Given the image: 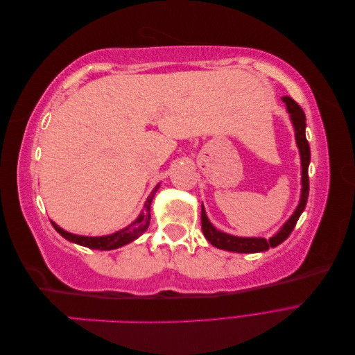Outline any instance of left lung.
<instances>
[{"label": "left lung", "mask_w": 355, "mask_h": 355, "mask_svg": "<svg viewBox=\"0 0 355 355\" xmlns=\"http://www.w3.org/2000/svg\"><path fill=\"white\" fill-rule=\"evenodd\" d=\"M283 102L287 106V112L290 114V120H292L293 128H295V137H296V145L299 148V154H300V166H302V191H300V200L296 210L293 211L292 216L288 218V220L283 225L282 230L278 231L275 235L270 240L261 239V237H235V235L222 232L216 230L209 220L206 210H204V206L201 204V230L204 237L207 239V241L218 247V249L222 250H228V252H235V253H257V252H265L271 247H277L278 244H282L290 232L293 231L295 225L299 219L300 214L305 210L306 201H308V192H309V179H308V166H309V159H311V153H309V144L306 141L305 136V128H306V118L302 111V108L288 96H284Z\"/></svg>", "instance_id": "8db88e82"}]
</instances>
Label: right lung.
I'll return each mask as SVG.
<instances>
[{"label": "right lung", "mask_w": 355, "mask_h": 355, "mask_svg": "<svg viewBox=\"0 0 355 355\" xmlns=\"http://www.w3.org/2000/svg\"><path fill=\"white\" fill-rule=\"evenodd\" d=\"M158 188H159V184L153 189L151 194H149V197L146 198V201L144 204V210H142L141 214H139L137 219L133 223L128 225V227H125L124 230L116 231L114 234L103 235V237H85V235L71 234L65 230H62L59 225H56L53 220H51V225H53V228H55L63 239H67L71 243L89 247V249H96V250L118 249V247L135 241L137 237H141V235L148 230L149 222H151V202H153V198H154Z\"/></svg>", "instance_id": "right-lung-1"}]
</instances>
